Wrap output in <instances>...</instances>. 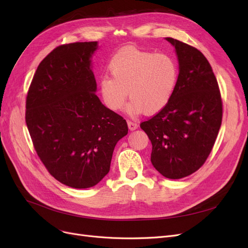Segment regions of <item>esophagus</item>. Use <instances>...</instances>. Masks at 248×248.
Returning a JSON list of instances; mask_svg holds the SVG:
<instances>
[{"instance_id":"1","label":"esophagus","mask_w":248,"mask_h":248,"mask_svg":"<svg viewBox=\"0 0 248 248\" xmlns=\"http://www.w3.org/2000/svg\"><path fill=\"white\" fill-rule=\"evenodd\" d=\"M127 125H128V128L130 130H136V129H138V127H139V125L137 123H134L132 121H127Z\"/></svg>"}]
</instances>
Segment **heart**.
Masks as SVG:
<instances>
[{"label": "heart", "mask_w": 248, "mask_h": 248, "mask_svg": "<svg viewBox=\"0 0 248 248\" xmlns=\"http://www.w3.org/2000/svg\"><path fill=\"white\" fill-rule=\"evenodd\" d=\"M110 77L99 79L104 104L112 111L121 110L127 94L131 116L155 115L168 106L178 81V67L170 56L126 48L118 51L108 64Z\"/></svg>", "instance_id": "b5f03b06"}]
</instances>
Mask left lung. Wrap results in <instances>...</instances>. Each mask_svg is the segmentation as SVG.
Instances as JSON below:
<instances>
[{"label": "left lung", "instance_id": "left-lung-1", "mask_svg": "<svg viewBox=\"0 0 248 248\" xmlns=\"http://www.w3.org/2000/svg\"><path fill=\"white\" fill-rule=\"evenodd\" d=\"M176 49L179 76L168 106L140 123L152 144L151 162L162 176L181 179L197 171L211 152L222 119L218 84L196 47L166 38Z\"/></svg>", "mask_w": 248, "mask_h": 248}]
</instances>
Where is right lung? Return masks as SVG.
I'll list each match as a JSON object with an SVG mask.
<instances>
[{
  "instance_id": "right-lung-1",
  "label": "right lung",
  "mask_w": 248,
  "mask_h": 248,
  "mask_svg": "<svg viewBox=\"0 0 248 248\" xmlns=\"http://www.w3.org/2000/svg\"><path fill=\"white\" fill-rule=\"evenodd\" d=\"M98 42L58 46L37 68L26 101V123L49 174L72 188L93 187L109 171L125 120L97 97L92 57Z\"/></svg>"
}]
</instances>
